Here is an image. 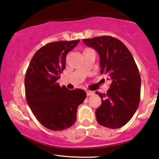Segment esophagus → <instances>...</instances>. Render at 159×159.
<instances>
[{"label": "esophagus", "mask_w": 159, "mask_h": 159, "mask_svg": "<svg viewBox=\"0 0 159 159\" xmlns=\"http://www.w3.org/2000/svg\"><path fill=\"white\" fill-rule=\"evenodd\" d=\"M93 94V92H91V91H86V95L87 96H90V95Z\"/></svg>", "instance_id": "obj_1"}]
</instances>
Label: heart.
<instances>
[{
  "label": "heart",
  "mask_w": 159,
  "mask_h": 159,
  "mask_svg": "<svg viewBox=\"0 0 159 159\" xmlns=\"http://www.w3.org/2000/svg\"><path fill=\"white\" fill-rule=\"evenodd\" d=\"M89 51H92V49H91V48H85V49L84 50V52L83 53H84V52H89Z\"/></svg>",
  "instance_id": "1"
}]
</instances>
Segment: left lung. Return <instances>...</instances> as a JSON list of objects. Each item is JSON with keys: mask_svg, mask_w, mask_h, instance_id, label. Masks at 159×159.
<instances>
[{"mask_svg": "<svg viewBox=\"0 0 159 159\" xmlns=\"http://www.w3.org/2000/svg\"><path fill=\"white\" fill-rule=\"evenodd\" d=\"M83 41L98 52L100 73L112 81L106 94L96 92L102 99L95 111L97 122L110 129L121 127L132 118L139 104L138 67L129 50L116 38L103 35Z\"/></svg>", "mask_w": 159, "mask_h": 159, "instance_id": "8db88e82", "label": "left lung"}]
</instances>
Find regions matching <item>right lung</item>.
Returning a JSON list of instances; mask_svg holds the SVG:
<instances>
[{"label":"right lung","mask_w":159,"mask_h":159,"mask_svg":"<svg viewBox=\"0 0 159 159\" xmlns=\"http://www.w3.org/2000/svg\"><path fill=\"white\" fill-rule=\"evenodd\" d=\"M80 40L52 42L35 53L25 78V97L34 116L43 126L62 131L76 121L78 105L86 93L81 89L70 90L57 81L65 68L67 54Z\"/></svg>","instance_id":"add662e5"}]
</instances>
